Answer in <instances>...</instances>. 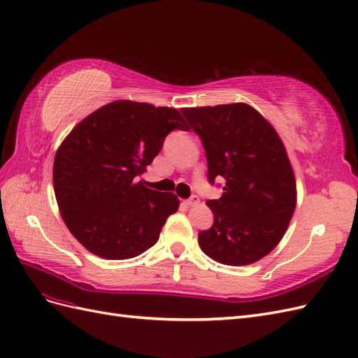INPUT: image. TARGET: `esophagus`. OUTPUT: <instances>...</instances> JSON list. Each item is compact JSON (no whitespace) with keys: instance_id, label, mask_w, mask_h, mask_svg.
Returning a JSON list of instances; mask_svg holds the SVG:
<instances>
[{"instance_id":"esophagus-1","label":"esophagus","mask_w":358,"mask_h":358,"mask_svg":"<svg viewBox=\"0 0 358 358\" xmlns=\"http://www.w3.org/2000/svg\"><path fill=\"white\" fill-rule=\"evenodd\" d=\"M198 202H199L198 196H196V195H193V196H190L189 199H186V201H185V206H187V207H192V206H196Z\"/></svg>"}]
</instances>
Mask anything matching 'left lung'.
Returning a JSON list of instances; mask_svg holds the SVG:
<instances>
[{
    "instance_id": "1",
    "label": "left lung",
    "mask_w": 358,
    "mask_h": 358,
    "mask_svg": "<svg viewBox=\"0 0 358 358\" xmlns=\"http://www.w3.org/2000/svg\"><path fill=\"white\" fill-rule=\"evenodd\" d=\"M201 138L208 181L224 180L207 201L210 229L198 234L202 252L224 265H249L278 246L297 202L287 150L270 122L246 103L181 109Z\"/></svg>"
}]
</instances>
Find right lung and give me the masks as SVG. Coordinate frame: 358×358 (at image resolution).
Wrapping results in <instances>:
<instances>
[{"mask_svg": "<svg viewBox=\"0 0 358 358\" xmlns=\"http://www.w3.org/2000/svg\"><path fill=\"white\" fill-rule=\"evenodd\" d=\"M189 130L173 108L130 100L94 110L70 131L54 160V190L73 237L105 259L155 246L180 201L136 181L172 130Z\"/></svg>", "mask_w": 358, "mask_h": 358, "instance_id": "1", "label": "right lung"}]
</instances>
